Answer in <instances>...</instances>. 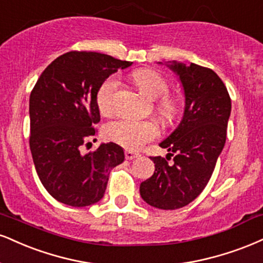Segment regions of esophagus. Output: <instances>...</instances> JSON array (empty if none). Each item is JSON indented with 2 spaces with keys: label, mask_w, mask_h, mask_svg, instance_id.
<instances>
[{
  "label": "esophagus",
  "mask_w": 263,
  "mask_h": 263,
  "mask_svg": "<svg viewBox=\"0 0 263 263\" xmlns=\"http://www.w3.org/2000/svg\"><path fill=\"white\" fill-rule=\"evenodd\" d=\"M125 156H126V159H127V160H132V159H136V158L140 157V154L136 153V152H132V151H126Z\"/></svg>",
  "instance_id": "34e87169"
}]
</instances>
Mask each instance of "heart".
Masks as SVG:
<instances>
[{"instance_id": "heart-1", "label": "heart", "mask_w": 263, "mask_h": 263, "mask_svg": "<svg viewBox=\"0 0 263 263\" xmlns=\"http://www.w3.org/2000/svg\"><path fill=\"white\" fill-rule=\"evenodd\" d=\"M134 80L142 93L151 99H158L157 109L164 119H173L178 112L175 101L165 96L169 91V84L157 71L142 68L134 73ZM119 88L118 77L106 78L97 91V105L103 115H109L114 107V96ZM159 134L157 123L153 121H138L132 119H120L110 122L105 128V135L110 141L122 145L126 149L137 151Z\"/></svg>"}]
</instances>
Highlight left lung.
Instances as JSON below:
<instances>
[{
  "label": "left lung",
  "mask_w": 263,
  "mask_h": 263,
  "mask_svg": "<svg viewBox=\"0 0 263 263\" xmlns=\"http://www.w3.org/2000/svg\"><path fill=\"white\" fill-rule=\"evenodd\" d=\"M165 65L179 77L185 106L178 127L159 143L170 153L166 159L151 158L156 172L141 183L140 194L153 207L178 210L194 201L210 181L226 144L232 101L212 69L178 61ZM173 154L176 157L169 162Z\"/></svg>",
  "instance_id": "obj_1"
}]
</instances>
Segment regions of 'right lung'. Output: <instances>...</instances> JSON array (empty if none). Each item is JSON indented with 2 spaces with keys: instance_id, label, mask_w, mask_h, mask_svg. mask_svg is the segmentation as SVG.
I'll return each mask as SVG.
<instances>
[{
  "instance_id": "add662e5",
  "label": "right lung",
  "mask_w": 263,
  "mask_h": 263,
  "mask_svg": "<svg viewBox=\"0 0 263 263\" xmlns=\"http://www.w3.org/2000/svg\"><path fill=\"white\" fill-rule=\"evenodd\" d=\"M121 61L99 52L71 51L53 60L37 80L29 99L30 151L41 183L55 200L72 207L97 203L109 174L125 160L119 144L101 143L84 153L100 121L97 91Z\"/></svg>"
}]
</instances>
